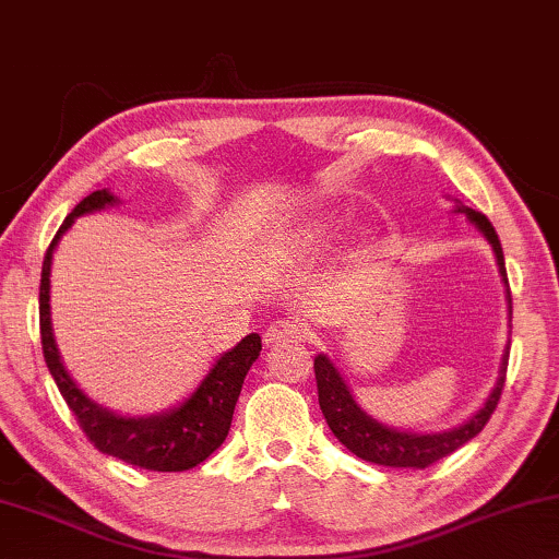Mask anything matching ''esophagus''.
<instances>
[{"instance_id":"esophagus-1","label":"esophagus","mask_w":559,"mask_h":559,"mask_svg":"<svg viewBox=\"0 0 559 559\" xmlns=\"http://www.w3.org/2000/svg\"><path fill=\"white\" fill-rule=\"evenodd\" d=\"M265 344H286V342H301L304 340V326L301 321L296 319H278L273 321V324L265 329L263 334Z\"/></svg>"}]
</instances>
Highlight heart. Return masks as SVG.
I'll use <instances>...</instances> for the list:
<instances>
[{
	"label": "heart",
	"instance_id": "heart-1",
	"mask_svg": "<svg viewBox=\"0 0 559 559\" xmlns=\"http://www.w3.org/2000/svg\"><path fill=\"white\" fill-rule=\"evenodd\" d=\"M321 233H324V230H321V227H317V238H319V235H321Z\"/></svg>",
	"mask_w": 559,
	"mask_h": 559
}]
</instances>
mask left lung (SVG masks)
I'll use <instances>...</instances> for the list:
<instances>
[{
	"label": "left lung",
	"mask_w": 559,
	"mask_h": 559,
	"mask_svg": "<svg viewBox=\"0 0 559 559\" xmlns=\"http://www.w3.org/2000/svg\"><path fill=\"white\" fill-rule=\"evenodd\" d=\"M459 212H466V217L474 223L478 230L484 233V238L491 242L493 253H497L499 273L507 283V265H504V253H501L499 235L489 223V217L481 215V212L463 207L459 204L455 207ZM509 298V311H512V294L507 288ZM507 365H509V347L504 352V359H501L499 380L493 384L491 395L486 397L481 411H476L474 418H468L463 426L443 430V433H405V430H395L382 426L374 418L361 411L357 400L352 397V392L340 374V369L332 365V359L326 355L313 357V372H317V390H319V405L321 413L332 428V433L340 438L342 445H347L352 453L359 455L361 461L380 463V466H392V468H426L430 463H436L453 451H459L463 443H468L471 438L481 433L486 423H489L491 413L497 411L501 390H504L507 380Z\"/></svg>",
	"instance_id": "8db88e82"
}]
</instances>
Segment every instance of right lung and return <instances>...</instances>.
Returning a JSON list of instances; mask_svg holds the SVG:
<instances>
[{"label": "right lung", "mask_w": 559, "mask_h": 559, "mask_svg": "<svg viewBox=\"0 0 559 559\" xmlns=\"http://www.w3.org/2000/svg\"><path fill=\"white\" fill-rule=\"evenodd\" d=\"M114 202L116 198L106 190L88 194V198L75 204L66 223L60 225V230L55 233L50 248H47L40 278L43 355L60 395L66 397L68 407L75 415L78 426L83 428V433L88 436L100 453L114 455V459H121L131 466L146 471L194 468L210 453H215L227 438L242 380H246L248 369L261 355V336L248 334L246 340L238 342V347L225 352L212 365L200 388L175 411L148 415V418H123V415H116L93 403L73 382L68 369L62 367L58 344H55L50 321V263L60 235L73 225L75 217L93 210H104L106 204Z\"/></svg>", "instance_id": "right-lung-1"}]
</instances>
